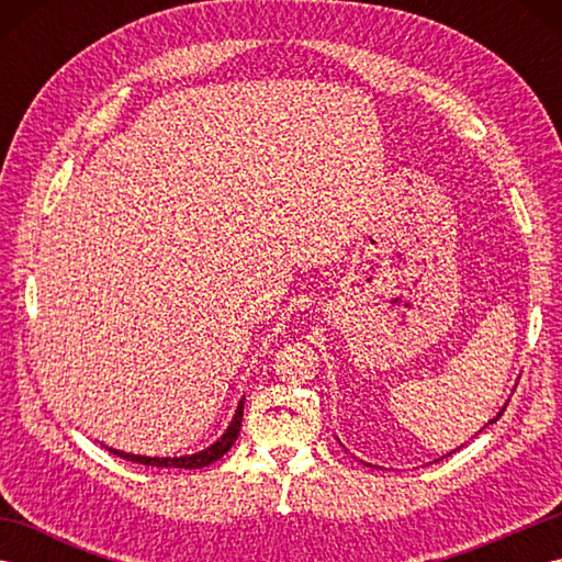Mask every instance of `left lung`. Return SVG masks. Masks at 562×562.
Masks as SVG:
<instances>
[{
	"label": "left lung",
	"instance_id": "1",
	"mask_svg": "<svg viewBox=\"0 0 562 562\" xmlns=\"http://www.w3.org/2000/svg\"><path fill=\"white\" fill-rule=\"evenodd\" d=\"M505 408H507V403H505V405H503V411H499V413H497V415H495V417H493V420H487V425H493V423H497V417H499V415H503V413H505ZM487 425H485V427H487ZM364 465H369V463H364Z\"/></svg>",
	"mask_w": 562,
	"mask_h": 562
}]
</instances>
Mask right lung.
Instances as JSON below:
<instances>
[{
  "label": "right lung",
  "instance_id": "right-lung-1",
  "mask_svg": "<svg viewBox=\"0 0 562 562\" xmlns=\"http://www.w3.org/2000/svg\"><path fill=\"white\" fill-rule=\"evenodd\" d=\"M244 401L246 398L238 401L236 413L232 417L229 427L224 429V435L217 441H212L207 449H202L198 453H186V457H164V459H159V457H139V453H127V451L111 449V447H105V449H109L111 453H115V457H121V459L135 461V463H145V465H159V469H202V465L214 463L217 459H222L226 451L232 449V445H234L236 437H238V429H241Z\"/></svg>",
  "mask_w": 562,
  "mask_h": 562
}]
</instances>
